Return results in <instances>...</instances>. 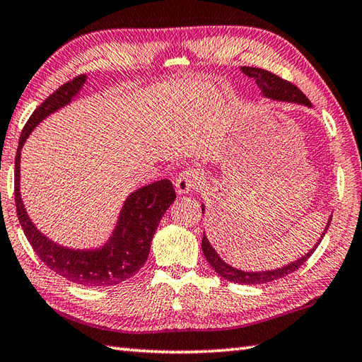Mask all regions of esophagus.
Here are the masks:
<instances>
[{
	"mask_svg": "<svg viewBox=\"0 0 362 362\" xmlns=\"http://www.w3.org/2000/svg\"><path fill=\"white\" fill-rule=\"evenodd\" d=\"M201 183V177L197 175L194 171H183L179 174L175 179V193L179 196L189 194L191 191H194Z\"/></svg>",
	"mask_w": 362,
	"mask_h": 362,
	"instance_id": "1",
	"label": "esophagus"
}]
</instances>
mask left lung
I'll list each match as a JSON object with an SVG mask.
<instances>
[{"label":"left lung","mask_w":362,"mask_h":362,"mask_svg":"<svg viewBox=\"0 0 362 362\" xmlns=\"http://www.w3.org/2000/svg\"><path fill=\"white\" fill-rule=\"evenodd\" d=\"M242 72L254 78L257 83V86L260 89V95L264 98H270L273 102H282V103H296V105H304L310 108V102L308 100V97L303 94V92L295 86V84L288 83L286 80H282V78L276 76L270 72H267L264 69H257V67H242L240 69ZM205 211V205L202 204V214ZM332 216V215H331ZM331 216L328 218V223L325 226V230L322 233V237L318 242L315 243L314 247H310V251L304 254L300 259H296L293 262H290V264L284 265V267H279V268H274V270H265V272H245V270H240V268H235L229 265L228 262H224L221 257L218 256V252L215 251V247L211 246V243L209 242L207 235L204 233L202 237V251H204V256L207 259V262L210 264V267L214 268V270L221 276V278L228 279L233 284H246V286H257V284H267V282H272L276 279H281L284 278V276L293 273L298 270V268L306 262L310 256H313V252L315 251V247L320 245L322 238L325 233H327L328 228H329V223H331Z\"/></svg>","instance_id":"left-lung-1"}]
</instances>
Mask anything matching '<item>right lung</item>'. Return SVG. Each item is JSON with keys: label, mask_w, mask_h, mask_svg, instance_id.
<instances>
[{"label": "right lung", "mask_w": 362, "mask_h": 362, "mask_svg": "<svg viewBox=\"0 0 362 362\" xmlns=\"http://www.w3.org/2000/svg\"><path fill=\"white\" fill-rule=\"evenodd\" d=\"M86 75L53 92L28 120L18 141L16 157V205L18 221L28 242L40 260L54 273L86 287H112L130 279L146 264L151 245L163 215L175 201V191L168 179L139 187L127 196L110 238L97 247H70L56 243L33 223L20 189L21 148L35 127L72 103L81 94Z\"/></svg>", "instance_id": "obj_1"}]
</instances>
